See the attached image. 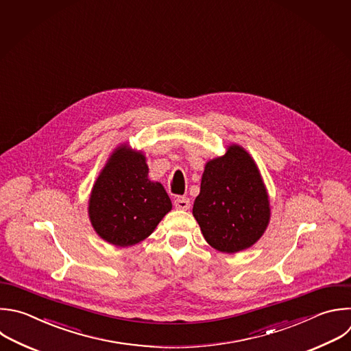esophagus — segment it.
<instances>
[{
	"mask_svg": "<svg viewBox=\"0 0 351 351\" xmlns=\"http://www.w3.org/2000/svg\"><path fill=\"white\" fill-rule=\"evenodd\" d=\"M190 199L187 198V197H178L176 199H175V206H176V209H183V210H187V209H190Z\"/></svg>",
	"mask_w": 351,
	"mask_h": 351,
	"instance_id": "1",
	"label": "esophagus"
}]
</instances>
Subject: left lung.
I'll return each instance as SVG.
<instances>
[{
	"label": "left lung",
	"mask_w": 351,
	"mask_h": 351,
	"mask_svg": "<svg viewBox=\"0 0 351 351\" xmlns=\"http://www.w3.org/2000/svg\"><path fill=\"white\" fill-rule=\"evenodd\" d=\"M204 239L215 250L234 254L254 245L265 232L270 208L261 173L240 146L209 161L193 206Z\"/></svg>",
	"instance_id": "8db88e82"
}]
</instances>
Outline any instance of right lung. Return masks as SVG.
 Wrapping results in <instances>:
<instances>
[{
	"label": "right lung",
	"instance_id": "add662e5",
	"mask_svg": "<svg viewBox=\"0 0 351 351\" xmlns=\"http://www.w3.org/2000/svg\"><path fill=\"white\" fill-rule=\"evenodd\" d=\"M145 156L117 150L97 178L89 199V217L110 244L128 247L149 237L172 208L165 189L150 182Z\"/></svg>",
	"mask_w": 351,
	"mask_h": 351
}]
</instances>
